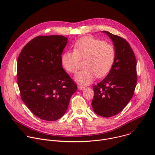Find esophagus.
Returning <instances> with one entry per match:
<instances>
[{
  "label": "esophagus",
  "mask_w": 155,
  "mask_h": 155,
  "mask_svg": "<svg viewBox=\"0 0 155 155\" xmlns=\"http://www.w3.org/2000/svg\"><path fill=\"white\" fill-rule=\"evenodd\" d=\"M85 87L84 86H78V89L80 90H81V91H83L85 90Z\"/></svg>",
  "instance_id": "esophagus-1"
}]
</instances>
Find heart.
Here are the masks:
<instances>
[{
    "label": "heart",
    "mask_w": 155,
    "mask_h": 155,
    "mask_svg": "<svg viewBox=\"0 0 155 155\" xmlns=\"http://www.w3.org/2000/svg\"><path fill=\"white\" fill-rule=\"evenodd\" d=\"M74 51H65L61 56L64 69L69 73H75L80 59L83 61L84 68L77 72L75 81L80 84L91 83L97 76L102 77L111 70L114 64L116 52L114 47L104 40L91 37H84L74 45Z\"/></svg>",
    "instance_id": "heart-1"
}]
</instances>
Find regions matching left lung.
Segmentation results:
<instances>
[{"instance_id":"obj_1","label":"left lung","mask_w":155,"mask_h":155,"mask_svg":"<svg viewBox=\"0 0 155 155\" xmlns=\"http://www.w3.org/2000/svg\"><path fill=\"white\" fill-rule=\"evenodd\" d=\"M114 43L116 56L106 77L93 86V111L103 117L119 114L133 96L137 84V62L129 44L123 38L107 31Z\"/></svg>"}]
</instances>
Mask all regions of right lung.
<instances>
[{
    "mask_svg": "<svg viewBox=\"0 0 155 155\" xmlns=\"http://www.w3.org/2000/svg\"><path fill=\"white\" fill-rule=\"evenodd\" d=\"M68 38L62 35L38 36L21 50L17 62L21 97L39 118L56 121L66 112L77 86L61 62Z\"/></svg>",
    "mask_w": 155,
    "mask_h": 155,
    "instance_id": "1",
    "label": "right lung"
}]
</instances>
